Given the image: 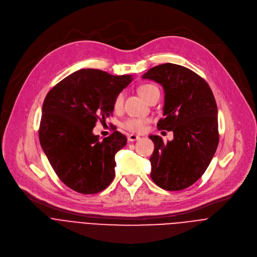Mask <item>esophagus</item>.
<instances>
[{
    "label": "esophagus",
    "mask_w": 257,
    "mask_h": 257,
    "mask_svg": "<svg viewBox=\"0 0 257 257\" xmlns=\"http://www.w3.org/2000/svg\"><path fill=\"white\" fill-rule=\"evenodd\" d=\"M139 139H140V136L135 135V134H130V135L128 136V140H129L130 142H133V141H136V140H139Z\"/></svg>",
    "instance_id": "34e87169"
}]
</instances>
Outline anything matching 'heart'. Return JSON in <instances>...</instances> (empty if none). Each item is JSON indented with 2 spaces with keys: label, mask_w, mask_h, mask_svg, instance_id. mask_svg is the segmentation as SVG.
I'll return each mask as SVG.
<instances>
[{
  "label": "heart",
  "mask_w": 257,
  "mask_h": 257,
  "mask_svg": "<svg viewBox=\"0 0 257 257\" xmlns=\"http://www.w3.org/2000/svg\"><path fill=\"white\" fill-rule=\"evenodd\" d=\"M158 87L154 84H143L141 86H139L138 88V92L139 94L145 99V100H149L152 95L158 91ZM123 101H124V93L123 92H120L118 93V95L116 96L115 100H114V107L115 109H120L123 105ZM148 121L145 120H142V119H129L125 124H124V127L131 131V132H135V133H138V132H141L143 131L144 127H145V124Z\"/></svg>",
  "instance_id": "1"
}]
</instances>
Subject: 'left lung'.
<instances>
[{
    "mask_svg": "<svg viewBox=\"0 0 257 257\" xmlns=\"http://www.w3.org/2000/svg\"><path fill=\"white\" fill-rule=\"evenodd\" d=\"M142 78L163 86L164 119L158 128L174 133V139L167 143L159 135L150 136L155 143L151 177L165 190H183L203 175L217 148L213 93L195 72L172 63L151 68Z\"/></svg>",
    "mask_w": 257,
    "mask_h": 257,
    "instance_id": "8db88e82",
    "label": "left lung"
}]
</instances>
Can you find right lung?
Here are the masks:
<instances>
[{"label": "right lung", "instance_id": "add662e5", "mask_svg": "<svg viewBox=\"0 0 257 257\" xmlns=\"http://www.w3.org/2000/svg\"><path fill=\"white\" fill-rule=\"evenodd\" d=\"M133 75H111L97 69H80L60 81L43 104L40 142L60 180L72 190L94 194L115 177V156L127 143L114 131L99 139L92 133L114 111L118 93Z\"/></svg>", "mask_w": 257, "mask_h": 257}]
</instances>
